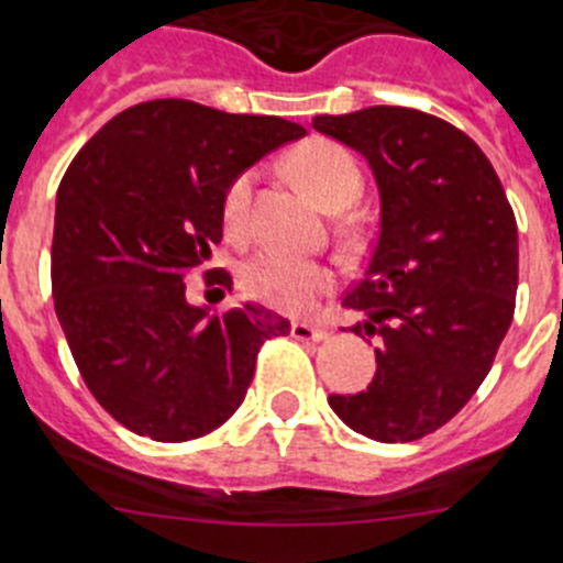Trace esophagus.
Wrapping results in <instances>:
<instances>
[{"label":"esophagus","mask_w":563,"mask_h":563,"mask_svg":"<svg viewBox=\"0 0 563 563\" xmlns=\"http://www.w3.org/2000/svg\"><path fill=\"white\" fill-rule=\"evenodd\" d=\"M291 336L300 339V342H322V339H328V331L311 325V322H291Z\"/></svg>","instance_id":"1"}]
</instances>
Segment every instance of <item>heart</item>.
<instances>
[{"mask_svg": "<svg viewBox=\"0 0 563 563\" xmlns=\"http://www.w3.org/2000/svg\"><path fill=\"white\" fill-rule=\"evenodd\" d=\"M291 170L306 181L317 201L328 210H344L362 196V168L351 151L331 140H311L291 154ZM252 194L255 170H241L221 196V221L232 238L252 230ZM331 269L313 257L263 250L241 266V286L252 300L286 313H306L331 291Z\"/></svg>", "mask_w": 563, "mask_h": 563, "instance_id": "1", "label": "heart"}]
</instances>
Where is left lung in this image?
I'll list each match as a JSON object with an SVG mask.
<instances>
[{
    "instance_id": "obj_1",
    "label": "left lung",
    "mask_w": 563,
    "mask_h": 563,
    "mask_svg": "<svg viewBox=\"0 0 563 563\" xmlns=\"http://www.w3.org/2000/svg\"><path fill=\"white\" fill-rule=\"evenodd\" d=\"M313 129L356 148L376 174L382 232L342 308L376 339L364 393L333 412L378 443H409L454 418L488 376L510 328L519 235L488 156L452 123L404 106L319 114Z\"/></svg>"
}]
</instances>
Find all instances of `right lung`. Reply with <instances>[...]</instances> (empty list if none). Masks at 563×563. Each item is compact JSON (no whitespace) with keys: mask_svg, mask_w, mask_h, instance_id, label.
<instances>
[{"mask_svg":"<svg viewBox=\"0 0 563 563\" xmlns=\"http://www.w3.org/2000/svg\"><path fill=\"white\" fill-rule=\"evenodd\" d=\"M306 129L148 100L111 118L58 185L53 297L75 364L111 418L159 443L219 429L244 401L261 344L288 319L246 302H187V275L221 244V196L241 170ZM224 294L230 272L207 269Z\"/></svg>","mask_w":563,"mask_h":563,"instance_id":"obj_1","label":"right lung"}]
</instances>
